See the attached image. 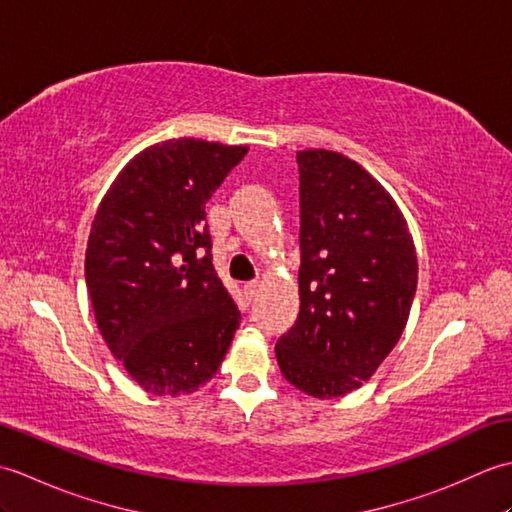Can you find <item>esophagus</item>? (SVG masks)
Listing matches in <instances>:
<instances>
[{
	"instance_id": "34e87169",
	"label": "esophagus",
	"mask_w": 512,
	"mask_h": 512,
	"mask_svg": "<svg viewBox=\"0 0 512 512\" xmlns=\"http://www.w3.org/2000/svg\"><path fill=\"white\" fill-rule=\"evenodd\" d=\"M257 290H259L257 281H248V284L244 286V297H246V301H253V297L257 295Z\"/></svg>"
}]
</instances>
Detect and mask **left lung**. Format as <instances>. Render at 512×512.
I'll use <instances>...</instances> for the list:
<instances>
[{
  "mask_svg": "<svg viewBox=\"0 0 512 512\" xmlns=\"http://www.w3.org/2000/svg\"><path fill=\"white\" fill-rule=\"evenodd\" d=\"M299 317L275 345L281 374L314 398L369 380L405 330L418 286L413 239L394 198L343 154H297Z\"/></svg>",
  "mask_w": 512,
  "mask_h": 512,
  "instance_id": "1",
  "label": "left lung"
}]
</instances>
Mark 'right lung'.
Listing matches in <instances>:
<instances>
[{"mask_svg":"<svg viewBox=\"0 0 512 512\" xmlns=\"http://www.w3.org/2000/svg\"><path fill=\"white\" fill-rule=\"evenodd\" d=\"M248 147L171 138L129 160L94 215L85 284L110 352L154 396L217 374L239 328L204 206Z\"/></svg>","mask_w":512,"mask_h":512,"instance_id":"right-lung-1","label":"right lung"}]
</instances>
